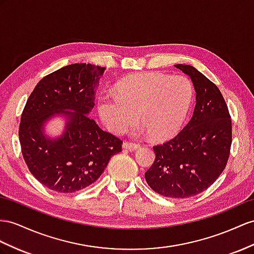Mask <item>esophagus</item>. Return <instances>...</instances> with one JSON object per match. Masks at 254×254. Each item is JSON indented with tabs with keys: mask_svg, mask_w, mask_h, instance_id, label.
I'll list each match as a JSON object with an SVG mask.
<instances>
[{
	"mask_svg": "<svg viewBox=\"0 0 254 254\" xmlns=\"http://www.w3.org/2000/svg\"><path fill=\"white\" fill-rule=\"evenodd\" d=\"M122 147L126 149V150H136V149L139 148V145L136 144V142H131V141H125L123 142Z\"/></svg>",
	"mask_w": 254,
	"mask_h": 254,
	"instance_id": "1",
	"label": "esophagus"
}]
</instances>
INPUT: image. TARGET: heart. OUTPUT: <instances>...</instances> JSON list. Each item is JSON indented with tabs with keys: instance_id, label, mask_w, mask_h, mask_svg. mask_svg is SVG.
Returning <instances> with one entry per match:
<instances>
[{
	"instance_id": "1",
	"label": "heart",
	"mask_w": 254,
	"mask_h": 254,
	"mask_svg": "<svg viewBox=\"0 0 254 254\" xmlns=\"http://www.w3.org/2000/svg\"><path fill=\"white\" fill-rule=\"evenodd\" d=\"M117 95L103 94L97 103L101 120L110 132L121 134L137 121L152 139L176 133L191 106L193 88L185 76L144 73L117 84Z\"/></svg>"
}]
</instances>
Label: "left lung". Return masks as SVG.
<instances>
[{
	"mask_svg": "<svg viewBox=\"0 0 254 254\" xmlns=\"http://www.w3.org/2000/svg\"><path fill=\"white\" fill-rule=\"evenodd\" d=\"M196 92L189 123L164 144L153 147L155 160L145 178L163 196L187 198L208 189L224 171L232 144V120L218 87L191 65L176 64Z\"/></svg>",
	"mask_w": 254,
	"mask_h": 254,
	"instance_id": "8db88e82",
	"label": "left lung"
}]
</instances>
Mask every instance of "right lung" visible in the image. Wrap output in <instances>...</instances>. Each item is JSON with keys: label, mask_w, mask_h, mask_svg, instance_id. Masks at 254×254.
<instances>
[{"label": "right lung", "mask_w": 254, "mask_h": 254, "mask_svg": "<svg viewBox=\"0 0 254 254\" xmlns=\"http://www.w3.org/2000/svg\"><path fill=\"white\" fill-rule=\"evenodd\" d=\"M105 67L75 63L45 76L23 108L19 140L31 174L48 189L73 193L100 178L122 140L103 131L88 116ZM71 112H68V110ZM56 114L65 121L64 134L50 139L43 126Z\"/></svg>", "instance_id": "add662e5"}]
</instances>
